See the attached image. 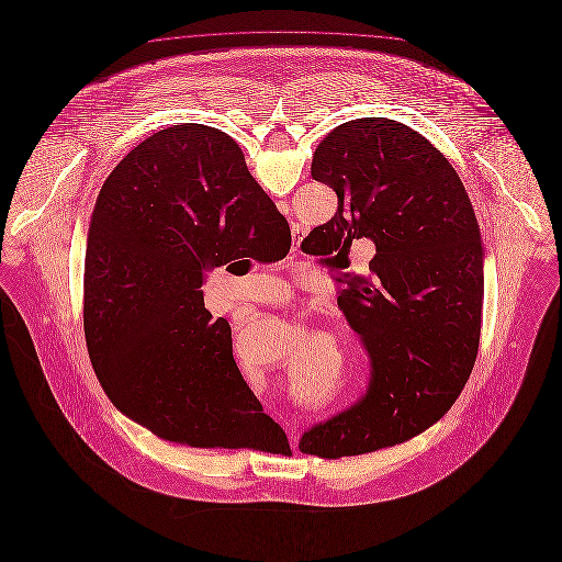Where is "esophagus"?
<instances>
[{
	"label": "esophagus",
	"mask_w": 562,
	"mask_h": 562,
	"mask_svg": "<svg viewBox=\"0 0 562 562\" xmlns=\"http://www.w3.org/2000/svg\"><path fill=\"white\" fill-rule=\"evenodd\" d=\"M292 438H294V429H292ZM294 440H295V438H294Z\"/></svg>",
	"instance_id": "1"
}]
</instances>
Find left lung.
<instances>
[{"label": "left lung", "mask_w": 562, "mask_h": 562, "mask_svg": "<svg viewBox=\"0 0 562 562\" xmlns=\"http://www.w3.org/2000/svg\"><path fill=\"white\" fill-rule=\"evenodd\" d=\"M311 173L336 192L338 211L302 249L338 258L355 238L376 247L368 277L338 279V304L370 361L368 389L297 442L306 454L338 459L411 440L463 391L480 342L482 240L452 165L397 120L336 126Z\"/></svg>", "instance_id": "1"}]
</instances>
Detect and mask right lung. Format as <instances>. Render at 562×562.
<instances>
[{"instance_id": "add662e5", "label": "right lung", "mask_w": 562, "mask_h": 562, "mask_svg": "<svg viewBox=\"0 0 562 562\" xmlns=\"http://www.w3.org/2000/svg\"><path fill=\"white\" fill-rule=\"evenodd\" d=\"M290 247L288 220L226 133L178 124L131 149L99 192L85 267L90 361L120 413L192 448L288 446L201 288L213 268Z\"/></svg>"}]
</instances>
